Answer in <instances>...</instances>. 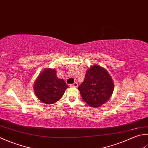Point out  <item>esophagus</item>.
<instances>
[{
    "mask_svg": "<svg viewBox=\"0 0 148 148\" xmlns=\"http://www.w3.org/2000/svg\"><path fill=\"white\" fill-rule=\"evenodd\" d=\"M77 86H78V84L76 82H74L73 84H71L70 85L71 87H77Z\"/></svg>",
    "mask_w": 148,
    "mask_h": 148,
    "instance_id": "34e87169",
    "label": "esophagus"
}]
</instances>
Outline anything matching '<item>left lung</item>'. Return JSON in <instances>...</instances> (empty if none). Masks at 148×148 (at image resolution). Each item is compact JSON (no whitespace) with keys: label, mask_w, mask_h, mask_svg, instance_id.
Listing matches in <instances>:
<instances>
[{"label":"left lung","mask_w":148,"mask_h":148,"mask_svg":"<svg viewBox=\"0 0 148 148\" xmlns=\"http://www.w3.org/2000/svg\"><path fill=\"white\" fill-rule=\"evenodd\" d=\"M114 83L108 72L94 65L86 72L85 79L78 86L84 101L92 107H99L106 102L114 91Z\"/></svg>","instance_id":"8db88e82"}]
</instances>
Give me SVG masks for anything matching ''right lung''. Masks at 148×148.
<instances>
[{"instance_id": "right-lung-1", "label": "right lung", "mask_w": 148, "mask_h": 148, "mask_svg": "<svg viewBox=\"0 0 148 148\" xmlns=\"http://www.w3.org/2000/svg\"><path fill=\"white\" fill-rule=\"evenodd\" d=\"M56 73L54 69H45L34 83V92L43 103L54 104L62 98L68 87L64 80L57 77Z\"/></svg>"}]
</instances>
